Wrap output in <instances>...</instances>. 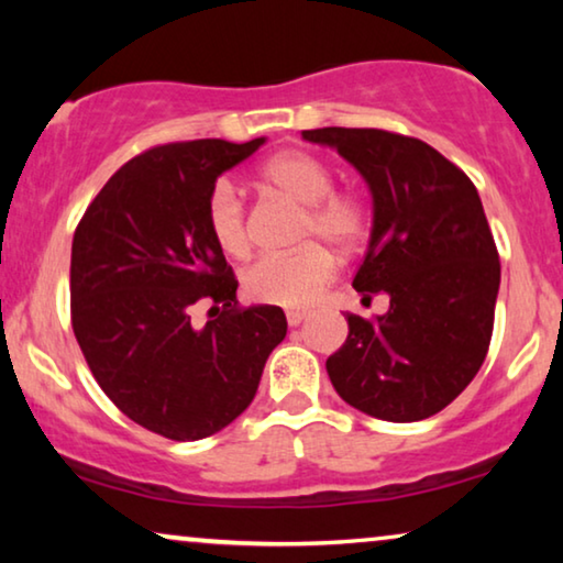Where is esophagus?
<instances>
[{
    "instance_id": "34e87169",
    "label": "esophagus",
    "mask_w": 563,
    "mask_h": 563,
    "mask_svg": "<svg viewBox=\"0 0 563 563\" xmlns=\"http://www.w3.org/2000/svg\"><path fill=\"white\" fill-rule=\"evenodd\" d=\"M307 320V312L305 310H287V322L291 328H297L299 322Z\"/></svg>"
}]
</instances>
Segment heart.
Returning <instances> with one entry per match:
<instances>
[{
	"mask_svg": "<svg viewBox=\"0 0 563 563\" xmlns=\"http://www.w3.org/2000/svg\"><path fill=\"white\" fill-rule=\"evenodd\" d=\"M261 181L305 207L299 241H325L351 251L366 233V207L358 197L333 191V174L320 158L287 151L266 161ZM207 228L218 249L230 258L249 253L251 235L241 197L230 181H218L207 199ZM335 276V258L325 245L310 243L284 256H264L243 272V291L264 305H310Z\"/></svg>",
	"mask_w": 563,
	"mask_h": 563,
	"instance_id": "heart-1",
	"label": "heart"
}]
</instances>
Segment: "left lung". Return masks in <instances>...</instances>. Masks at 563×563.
Segmentation results:
<instances>
[{
  "label": "left lung",
  "mask_w": 563,
  "mask_h": 563,
  "mask_svg": "<svg viewBox=\"0 0 563 563\" xmlns=\"http://www.w3.org/2000/svg\"><path fill=\"white\" fill-rule=\"evenodd\" d=\"M335 148L372 191V235L353 276L361 302L387 295L374 322L345 314L349 338L325 361L338 395L389 422L441 412L487 356L499 256L468 176L418 137L374 128L302 130Z\"/></svg>",
  "instance_id": "1"
}]
</instances>
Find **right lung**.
I'll list each match as a JSON object with an SVG mask.
<instances>
[{
  "mask_svg": "<svg viewBox=\"0 0 563 563\" xmlns=\"http://www.w3.org/2000/svg\"><path fill=\"white\" fill-rule=\"evenodd\" d=\"M266 137L168 143L128 161L87 207L71 245V322L104 395L137 426L199 441L256 397L287 335L282 307H238L207 228V199ZM211 305L202 329L190 307Z\"/></svg>",
  "mask_w": 563,
  "mask_h": 563,
  "instance_id": "obj_1",
  "label": "right lung"
}]
</instances>
